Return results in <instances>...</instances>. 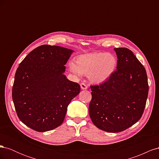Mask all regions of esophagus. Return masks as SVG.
I'll return each mask as SVG.
<instances>
[{"label":"esophagus","instance_id":"esophagus-1","mask_svg":"<svg viewBox=\"0 0 159 159\" xmlns=\"http://www.w3.org/2000/svg\"><path fill=\"white\" fill-rule=\"evenodd\" d=\"M80 87H81V89H86L88 88V86L86 85V84H85L84 83H81L80 84Z\"/></svg>","mask_w":159,"mask_h":159}]
</instances>
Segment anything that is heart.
I'll use <instances>...</instances> for the list:
<instances>
[{"mask_svg":"<svg viewBox=\"0 0 159 159\" xmlns=\"http://www.w3.org/2000/svg\"><path fill=\"white\" fill-rule=\"evenodd\" d=\"M117 60L113 54L96 52L76 57L75 63H70V69L77 76L88 74L91 82L102 84L107 81L117 68Z\"/></svg>","mask_w":159,"mask_h":159,"instance_id":"obj_1","label":"heart"}]
</instances>
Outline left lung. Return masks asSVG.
Returning <instances> with one entry per match:
<instances>
[{
	"label": "left lung",
	"mask_w": 159,
	"mask_h": 159,
	"mask_svg": "<svg viewBox=\"0 0 159 159\" xmlns=\"http://www.w3.org/2000/svg\"><path fill=\"white\" fill-rule=\"evenodd\" d=\"M117 70L104 83L91 85L89 114L95 125L109 133L121 132L143 115L148 93L145 68L125 48H114Z\"/></svg>",
	"instance_id": "left-lung-1"
}]
</instances>
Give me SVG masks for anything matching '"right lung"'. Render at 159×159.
Listing matches in <instances>:
<instances>
[{"mask_svg":"<svg viewBox=\"0 0 159 159\" xmlns=\"http://www.w3.org/2000/svg\"><path fill=\"white\" fill-rule=\"evenodd\" d=\"M73 52L63 47L42 45L19 64L12 100L19 119L34 131L45 132L59 127L68 105L80 92V85L64 74Z\"/></svg>","mask_w":159,"mask_h":159,"instance_id":"1","label":"right lung"}]
</instances>
